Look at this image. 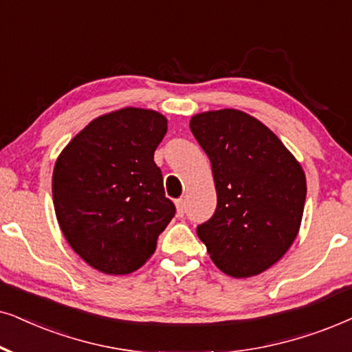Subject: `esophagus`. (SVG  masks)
<instances>
[{
	"label": "esophagus",
	"mask_w": 352,
	"mask_h": 352,
	"mask_svg": "<svg viewBox=\"0 0 352 352\" xmlns=\"http://www.w3.org/2000/svg\"><path fill=\"white\" fill-rule=\"evenodd\" d=\"M175 208H177V215H179V217H184V214H185V201L182 199V198L175 199Z\"/></svg>",
	"instance_id": "obj_1"
}]
</instances>
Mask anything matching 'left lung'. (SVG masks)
Segmentation results:
<instances>
[{
	"label": "left lung",
	"mask_w": 352,
	"mask_h": 352,
	"mask_svg": "<svg viewBox=\"0 0 352 352\" xmlns=\"http://www.w3.org/2000/svg\"><path fill=\"white\" fill-rule=\"evenodd\" d=\"M190 129L208 154L217 191V209L196 233L223 274L259 275L298 236L306 173L277 135L243 111L201 112Z\"/></svg>",
	"instance_id": "1"
}]
</instances>
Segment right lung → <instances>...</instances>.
<instances>
[{
    "mask_svg": "<svg viewBox=\"0 0 352 352\" xmlns=\"http://www.w3.org/2000/svg\"><path fill=\"white\" fill-rule=\"evenodd\" d=\"M161 112L122 107L93 119L56 159L53 203L70 248L93 269L127 275L144 265L175 215L154 151Z\"/></svg>",
    "mask_w": 352,
    "mask_h": 352,
    "instance_id": "add662e5",
    "label": "right lung"
}]
</instances>
